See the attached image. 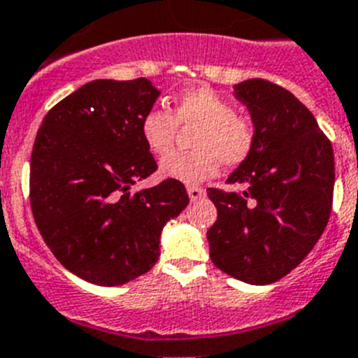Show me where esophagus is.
Masks as SVG:
<instances>
[{"mask_svg": "<svg viewBox=\"0 0 358 358\" xmlns=\"http://www.w3.org/2000/svg\"><path fill=\"white\" fill-rule=\"evenodd\" d=\"M188 197H190L192 201L201 199V197H205V190L199 188V186H188Z\"/></svg>", "mask_w": 358, "mask_h": 358, "instance_id": "obj_1", "label": "esophagus"}]
</instances>
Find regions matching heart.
I'll list each match as a JSON object with an SVG mask.
<instances>
[{"instance_id": "heart-1", "label": "heart", "mask_w": 358, "mask_h": 358, "mask_svg": "<svg viewBox=\"0 0 358 358\" xmlns=\"http://www.w3.org/2000/svg\"><path fill=\"white\" fill-rule=\"evenodd\" d=\"M177 124L197 126L192 135L190 153H173L159 166L166 179L199 185L225 166H239L250 157L256 144V126L234 111L229 100L208 87H196L176 100L173 115L164 109H150L141 120V137L152 153L164 157L173 150Z\"/></svg>"}]
</instances>
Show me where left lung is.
I'll return each instance as SVG.
<instances>
[{
  "label": "left lung",
  "mask_w": 358,
  "mask_h": 358,
  "mask_svg": "<svg viewBox=\"0 0 358 358\" xmlns=\"http://www.w3.org/2000/svg\"><path fill=\"white\" fill-rule=\"evenodd\" d=\"M234 96L256 126L250 157L227 182L208 188L217 220L206 232L217 268L250 285L278 282L311 252L333 203L335 157L313 113L280 85L252 78Z\"/></svg>",
  "instance_id": "left-lung-1"
}]
</instances>
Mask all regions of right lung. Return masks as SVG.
Here are the masks:
<instances>
[{"instance_id": "obj_1", "label": "right lung", "mask_w": 358, "mask_h": 358, "mask_svg": "<svg viewBox=\"0 0 358 358\" xmlns=\"http://www.w3.org/2000/svg\"><path fill=\"white\" fill-rule=\"evenodd\" d=\"M161 91L148 78L93 80L58 102L31 155V206L56 259L94 285H122L161 256V232L188 205L166 179L131 194L157 170L141 120Z\"/></svg>"}]
</instances>
